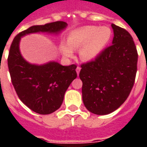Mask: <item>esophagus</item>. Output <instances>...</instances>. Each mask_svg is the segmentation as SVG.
<instances>
[{
    "instance_id": "34e87169",
    "label": "esophagus",
    "mask_w": 147,
    "mask_h": 147,
    "mask_svg": "<svg viewBox=\"0 0 147 147\" xmlns=\"http://www.w3.org/2000/svg\"><path fill=\"white\" fill-rule=\"evenodd\" d=\"M80 70H81V67H80V66H78V67H76V73H77V75H78V76H79V74H80Z\"/></svg>"
}]
</instances>
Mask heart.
<instances>
[{"instance_id": "1", "label": "heart", "mask_w": 147, "mask_h": 147, "mask_svg": "<svg viewBox=\"0 0 147 147\" xmlns=\"http://www.w3.org/2000/svg\"><path fill=\"white\" fill-rule=\"evenodd\" d=\"M112 37V29L107 26H84L68 34L67 45H62V53L64 57H71L73 50L80 49L81 61L90 62L102 54L109 44Z\"/></svg>"}]
</instances>
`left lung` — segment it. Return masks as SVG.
Segmentation results:
<instances>
[{
    "instance_id": "left-lung-1",
    "label": "left lung",
    "mask_w": 147,
    "mask_h": 147,
    "mask_svg": "<svg viewBox=\"0 0 147 147\" xmlns=\"http://www.w3.org/2000/svg\"><path fill=\"white\" fill-rule=\"evenodd\" d=\"M113 39L96 60L81 65L80 78L85 107L90 113L106 115L125 102L134 85L138 53L132 37L112 24Z\"/></svg>"
}]
</instances>
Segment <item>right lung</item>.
Returning <instances> with one entry per match:
<instances>
[{
    "mask_svg": "<svg viewBox=\"0 0 147 147\" xmlns=\"http://www.w3.org/2000/svg\"><path fill=\"white\" fill-rule=\"evenodd\" d=\"M67 26L63 21L32 26L15 37L10 47L8 65L12 85L24 104L37 113L50 114L61 107L64 94L77 77L76 65L63 66L54 61L43 64L29 63L21 54V38L34 33L57 35Z\"/></svg>",
    "mask_w": 147,
    "mask_h": 147,
    "instance_id": "obj_1",
    "label": "right lung"
}]
</instances>
